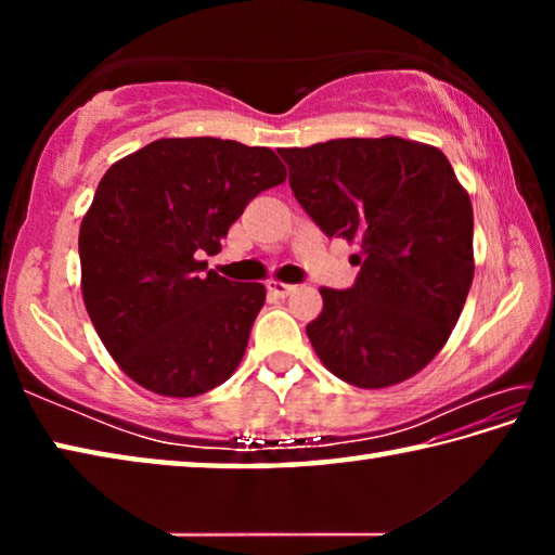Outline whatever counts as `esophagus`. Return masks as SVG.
<instances>
[{
	"label": "esophagus",
	"instance_id": "esophagus-1",
	"mask_svg": "<svg viewBox=\"0 0 555 555\" xmlns=\"http://www.w3.org/2000/svg\"><path fill=\"white\" fill-rule=\"evenodd\" d=\"M267 288H269V294L276 296V298H286V296H291L296 291V286L284 284V281H269Z\"/></svg>",
	"mask_w": 555,
	"mask_h": 555
}]
</instances>
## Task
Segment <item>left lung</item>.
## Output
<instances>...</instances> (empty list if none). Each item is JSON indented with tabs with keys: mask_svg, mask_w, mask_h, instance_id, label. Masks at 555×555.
Masks as SVG:
<instances>
[{
	"mask_svg": "<svg viewBox=\"0 0 555 555\" xmlns=\"http://www.w3.org/2000/svg\"><path fill=\"white\" fill-rule=\"evenodd\" d=\"M300 208L327 237L357 240L354 284L321 288L306 325L335 377L384 389L413 377L453 333L473 284V205L436 146L401 137L281 149Z\"/></svg>",
	"mask_w": 555,
	"mask_h": 555,
	"instance_id": "left-lung-1",
	"label": "left lung"
}]
</instances>
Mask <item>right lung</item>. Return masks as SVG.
<instances>
[{"mask_svg":"<svg viewBox=\"0 0 555 555\" xmlns=\"http://www.w3.org/2000/svg\"><path fill=\"white\" fill-rule=\"evenodd\" d=\"M286 181L281 158L230 139H158L102 176L80 224L82 300L127 377L162 397H198L237 370L267 298L201 255L251 198Z\"/></svg>","mask_w":555,"mask_h":555,"instance_id":"right-lung-1","label":"right lung"}]
</instances>
